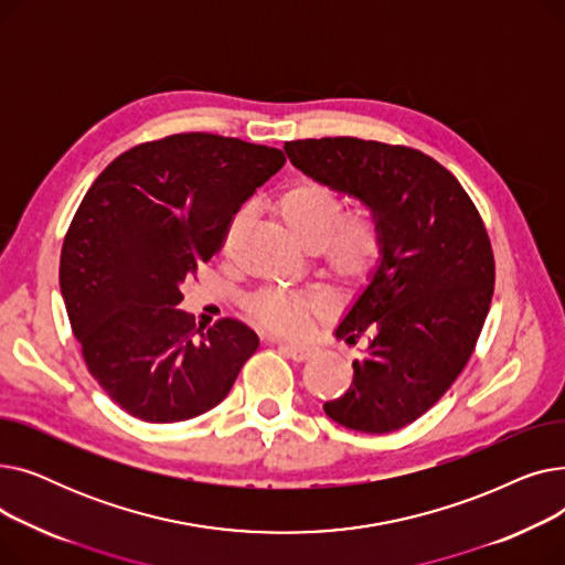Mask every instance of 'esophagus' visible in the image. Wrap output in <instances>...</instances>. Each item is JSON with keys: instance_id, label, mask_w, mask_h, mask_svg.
I'll use <instances>...</instances> for the list:
<instances>
[{"instance_id": "obj_1", "label": "esophagus", "mask_w": 565, "mask_h": 565, "mask_svg": "<svg viewBox=\"0 0 565 565\" xmlns=\"http://www.w3.org/2000/svg\"><path fill=\"white\" fill-rule=\"evenodd\" d=\"M273 343H277L279 345V350L281 352H286L290 360H295V362H305V360H309L311 354L316 352V348L313 345H300V343H286V341H277V339H270Z\"/></svg>"}]
</instances>
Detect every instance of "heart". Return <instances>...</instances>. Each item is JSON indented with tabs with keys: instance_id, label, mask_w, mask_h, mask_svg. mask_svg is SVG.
Listing matches in <instances>:
<instances>
[{
	"instance_id": "1",
	"label": "heart",
	"mask_w": 565,
	"mask_h": 565,
	"mask_svg": "<svg viewBox=\"0 0 565 565\" xmlns=\"http://www.w3.org/2000/svg\"><path fill=\"white\" fill-rule=\"evenodd\" d=\"M279 217L288 233L305 249H320L328 270L345 281L366 277L382 252L380 226L369 213L343 217L341 196L318 181H300L288 188L277 203ZM247 213H237L228 226L233 235ZM322 309L316 292H263L252 302V316L263 328L298 337L309 320Z\"/></svg>"
}]
</instances>
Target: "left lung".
Returning a JSON list of instances; mask_svg holds the SVG:
<instances>
[{
	"label": "left lung",
	"instance_id": "1",
	"mask_svg": "<svg viewBox=\"0 0 565 565\" xmlns=\"http://www.w3.org/2000/svg\"><path fill=\"white\" fill-rule=\"evenodd\" d=\"M292 167L362 201L382 252L366 288L337 328L354 343L350 390L324 403L337 424L392 433L419 419L447 392L479 341L494 290L483 220L458 178L407 146L322 137L286 141Z\"/></svg>",
	"mask_w": 565,
	"mask_h": 565
}]
</instances>
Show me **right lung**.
Returning a JSON list of instances; mask_svg holds the SVG:
<instances>
[{
	"instance_id": "obj_1",
	"label": "right lung",
	"mask_w": 565,
	"mask_h": 565,
	"mask_svg": "<svg viewBox=\"0 0 565 565\" xmlns=\"http://www.w3.org/2000/svg\"><path fill=\"white\" fill-rule=\"evenodd\" d=\"M279 148L207 132L139 143L84 194L58 263L88 373L132 417L194 419L258 348L245 322L194 330L183 284L222 249L241 205L284 167Z\"/></svg>"
}]
</instances>
